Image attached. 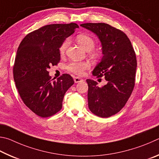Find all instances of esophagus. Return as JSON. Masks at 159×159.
<instances>
[{"mask_svg": "<svg viewBox=\"0 0 159 159\" xmlns=\"http://www.w3.org/2000/svg\"><path fill=\"white\" fill-rule=\"evenodd\" d=\"M74 81L75 83H79V82H83V80L80 77H74Z\"/></svg>", "mask_w": 159, "mask_h": 159, "instance_id": "esophagus-1", "label": "esophagus"}]
</instances>
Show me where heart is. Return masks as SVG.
Listing matches in <instances>:
<instances>
[{"mask_svg": "<svg viewBox=\"0 0 159 159\" xmlns=\"http://www.w3.org/2000/svg\"><path fill=\"white\" fill-rule=\"evenodd\" d=\"M76 40L80 45L86 51H91V54L93 58H98L101 57V53L98 51H93V48L96 45V41L92 36L87 33H81L77 35ZM69 40L66 39L61 43L59 47V52L61 55L65 54L67 48L69 45ZM90 68L89 63L87 61H71L66 66V69L68 71L76 74L77 75H82L86 70Z\"/></svg>", "mask_w": 159, "mask_h": 159, "instance_id": "obj_1", "label": "heart"}]
</instances>
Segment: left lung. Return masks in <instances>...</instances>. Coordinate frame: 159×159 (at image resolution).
Here are the masks:
<instances>
[{
  "mask_svg": "<svg viewBox=\"0 0 159 159\" xmlns=\"http://www.w3.org/2000/svg\"><path fill=\"white\" fill-rule=\"evenodd\" d=\"M80 26L96 33L101 42L103 57L93 75L104 77L107 81L99 87L96 81L87 80L89 108L100 117H110L124 107L134 89L135 52L127 35L110 24L85 23Z\"/></svg>",
  "mask_w": 159,
  "mask_h": 159,
  "instance_id": "8db88e82",
  "label": "left lung"
}]
</instances>
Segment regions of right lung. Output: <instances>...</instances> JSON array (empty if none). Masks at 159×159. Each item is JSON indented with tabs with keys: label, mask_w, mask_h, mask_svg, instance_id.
<instances>
[{
	"label": "right lung",
	"mask_w": 159,
	"mask_h": 159,
	"mask_svg": "<svg viewBox=\"0 0 159 159\" xmlns=\"http://www.w3.org/2000/svg\"><path fill=\"white\" fill-rule=\"evenodd\" d=\"M78 27L75 23L46 25L27 34L18 47L13 66L16 87L24 103L41 117L59 112L74 84L68 74L52 80L48 69L60 62L61 43Z\"/></svg>",
	"instance_id": "1"
}]
</instances>
